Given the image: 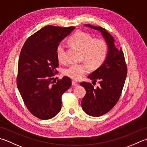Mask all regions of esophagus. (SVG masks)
Here are the masks:
<instances>
[{"mask_svg": "<svg viewBox=\"0 0 147 147\" xmlns=\"http://www.w3.org/2000/svg\"><path fill=\"white\" fill-rule=\"evenodd\" d=\"M72 85H73V86H74V87H77V86H78L79 84L78 83L76 82L75 81H73L72 82Z\"/></svg>", "mask_w": 147, "mask_h": 147, "instance_id": "1", "label": "esophagus"}]
</instances>
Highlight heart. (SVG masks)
Returning a JSON list of instances; mask_svg holds the SVG:
<instances>
[{
    "label": "heart",
    "mask_w": 147,
    "mask_h": 147,
    "mask_svg": "<svg viewBox=\"0 0 147 147\" xmlns=\"http://www.w3.org/2000/svg\"><path fill=\"white\" fill-rule=\"evenodd\" d=\"M69 42L81 51L82 59L93 69L99 67L104 62L107 56L108 46L105 39L102 38L93 39L90 34L84 32H76L69 39ZM56 53L59 62H65V47L64 43L60 42L57 45ZM88 65L85 63L71 64L65 69L64 73L71 79L80 80L88 72Z\"/></svg>",
    "instance_id": "b5f03b06"
}]
</instances>
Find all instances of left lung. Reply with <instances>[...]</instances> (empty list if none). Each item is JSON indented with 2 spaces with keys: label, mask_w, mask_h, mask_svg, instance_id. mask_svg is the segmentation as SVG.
<instances>
[{
  "label": "left lung",
  "mask_w": 147,
  "mask_h": 147,
  "mask_svg": "<svg viewBox=\"0 0 147 147\" xmlns=\"http://www.w3.org/2000/svg\"><path fill=\"white\" fill-rule=\"evenodd\" d=\"M85 27L99 31L108 46L107 56L103 64L88 76L99 82L96 88L90 83L82 82L86 94L82 100L83 110L90 116L100 117L110 111L117 104L124 85L127 69L122 48H118L115 40L105 28L86 24Z\"/></svg>",
  "instance_id": "8db88e82"
}]
</instances>
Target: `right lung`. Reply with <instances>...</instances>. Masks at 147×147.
<instances>
[{"mask_svg":"<svg viewBox=\"0 0 147 147\" xmlns=\"http://www.w3.org/2000/svg\"><path fill=\"white\" fill-rule=\"evenodd\" d=\"M74 29L46 26L28 37L22 47L17 87L28 110L39 119H50L59 113L62 95L71 86L67 76L57 82L52 80L58 73L57 45Z\"/></svg>","mask_w":147,"mask_h":147,"instance_id":"right-lung-1","label":"right lung"}]
</instances>
